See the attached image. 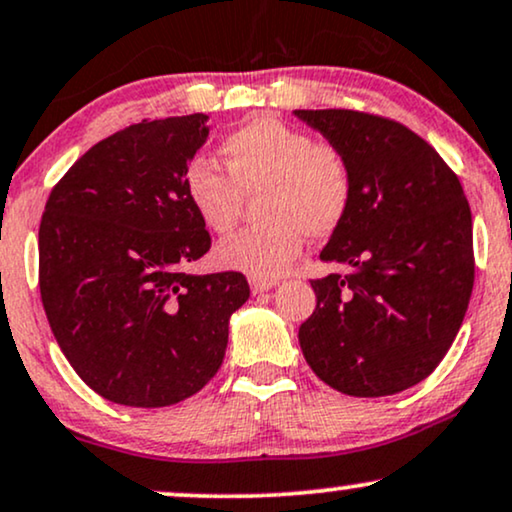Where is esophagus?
Instances as JSON below:
<instances>
[{
	"label": "esophagus",
	"mask_w": 512,
	"mask_h": 512,
	"mask_svg": "<svg viewBox=\"0 0 512 512\" xmlns=\"http://www.w3.org/2000/svg\"><path fill=\"white\" fill-rule=\"evenodd\" d=\"M276 285V278H257V276H250V290L255 292V295H260V292H267Z\"/></svg>",
	"instance_id": "1"
}]
</instances>
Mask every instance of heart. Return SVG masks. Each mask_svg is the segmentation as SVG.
<instances>
[{
	"label": "heart",
	"mask_w": 512,
	"mask_h": 512,
	"mask_svg": "<svg viewBox=\"0 0 512 512\" xmlns=\"http://www.w3.org/2000/svg\"><path fill=\"white\" fill-rule=\"evenodd\" d=\"M224 170L196 156L185 170V194L203 227L227 234L241 217L245 196H255L248 227L217 248L224 267L276 278L302 250L304 234L327 238L349 213L353 168L344 149L257 114L222 140Z\"/></svg>",
	"instance_id": "b5f03b06"
}]
</instances>
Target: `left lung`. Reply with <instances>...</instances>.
<instances>
[{
  "instance_id": "obj_1",
  "label": "left lung",
  "mask_w": 512,
  "mask_h": 512,
  "mask_svg": "<svg viewBox=\"0 0 512 512\" xmlns=\"http://www.w3.org/2000/svg\"><path fill=\"white\" fill-rule=\"evenodd\" d=\"M344 149L353 199L313 278L316 311L299 327L311 370L356 398L405 391L452 346L475 281L473 220L452 168L398 121L356 109H297Z\"/></svg>"
}]
</instances>
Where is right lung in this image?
I'll return each mask as SVG.
<instances>
[{"label":"right lung","mask_w":512,"mask_h":512,"mask_svg":"<svg viewBox=\"0 0 512 512\" xmlns=\"http://www.w3.org/2000/svg\"><path fill=\"white\" fill-rule=\"evenodd\" d=\"M206 114L145 119L93 145L60 177L39 224V292L74 372L105 400L168 407L220 370L238 271L192 276L210 250L185 170Z\"/></svg>","instance_id":"right-lung-1"}]
</instances>
